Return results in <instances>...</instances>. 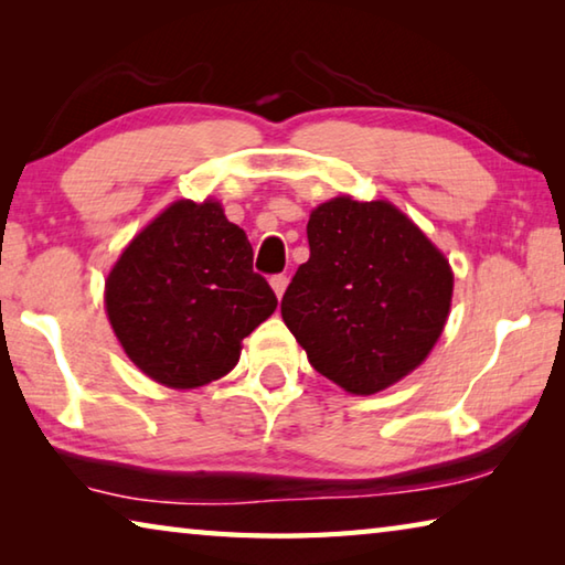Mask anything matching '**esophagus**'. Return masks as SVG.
<instances>
[{"label":"esophagus","instance_id":"1","mask_svg":"<svg viewBox=\"0 0 565 565\" xmlns=\"http://www.w3.org/2000/svg\"><path fill=\"white\" fill-rule=\"evenodd\" d=\"M286 284H289V279H286L284 274H276V276H271V289H274V294L279 296H284V291H286Z\"/></svg>","mask_w":565,"mask_h":565}]
</instances>
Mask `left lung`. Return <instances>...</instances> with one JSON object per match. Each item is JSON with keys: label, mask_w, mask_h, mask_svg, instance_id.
<instances>
[{"label": "left lung", "mask_w": 565, "mask_h": 565, "mask_svg": "<svg viewBox=\"0 0 565 565\" xmlns=\"http://www.w3.org/2000/svg\"><path fill=\"white\" fill-rule=\"evenodd\" d=\"M311 256L281 299L309 363L343 391L369 396L428 356L451 309L446 256L394 204L337 196L306 224Z\"/></svg>", "instance_id": "1"}]
</instances>
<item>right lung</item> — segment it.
Masks as SVG:
<instances>
[{"instance_id":"add662e5","label":"right lung","mask_w":565,"mask_h":565,"mask_svg":"<svg viewBox=\"0 0 565 565\" xmlns=\"http://www.w3.org/2000/svg\"><path fill=\"white\" fill-rule=\"evenodd\" d=\"M244 228L218 202L164 209L124 248L104 306L127 356L169 388H196L236 366L242 341L276 309Z\"/></svg>"}]
</instances>
